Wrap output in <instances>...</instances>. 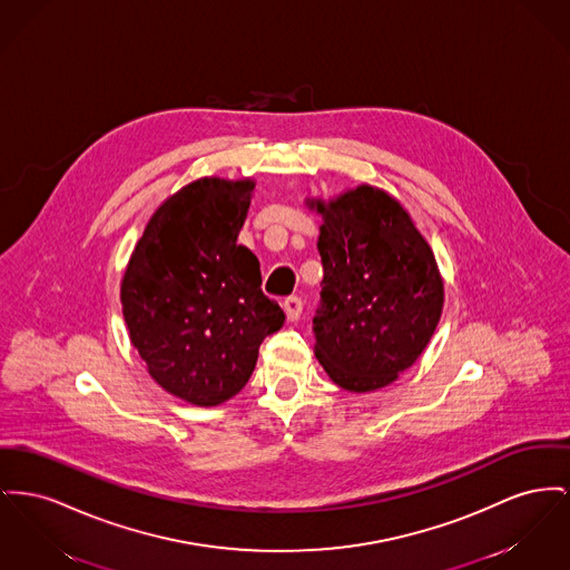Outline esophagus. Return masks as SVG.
Returning <instances> with one entry per match:
<instances>
[{
	"mask_svg": "<svg viewBox=\"0 0 570 570\" xmlns=\"http://www.w3.org/2000/svg\"><path fill=\"white\" fill-rule=\"evenodd\" d=\"M284 312L288 316V321H297L302 316L303 302L299 297H288L284 299Z\"/></svg>",
	"mask_w": 570,
	"mask_h": 570,
	"instance_id": "obj_1",
	"label": "esophagus"
}]
</instances>
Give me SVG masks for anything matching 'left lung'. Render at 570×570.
<instances>
[{
    "label": "left lung",
    "mask_w": 570,
    "mask_h": 570,
    "mask_svg": "<svg viewBox=\"0 0 570 570\" xmlns=\"http://www.w3.org/2000/svg\"><path fill=\"white\" fill-rule=\"evenodd\" d=\"M309 208L323 215L316 360L346 392L381 390L435 334L443 309L435 254L383 189L360 185L334 200H309Z\"/></svg>",
    "instance_id": "left-lung-1"
}]
</instances>
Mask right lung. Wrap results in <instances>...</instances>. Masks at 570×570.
<instances>
[{
  "instance_id": "1",
  "label": "right lung",
  "mask_w": 570,
  "mask_h": 570,
  "mask_svg": "<svg viewBox=\"0 0 570 570\" xmlns=\"http://www.w3.org/2000/svg\"><path fill=\"white\" fill-rule=\"evenodd\" d=\"M254 187L210 176L169 196L122 277L125 323L148 374L198 406L238 394L286 318L261 288L258 258L236 243Z\"/></svg>"
}]
</instances>
